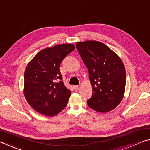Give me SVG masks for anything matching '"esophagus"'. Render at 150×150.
<instances>
[{
    "label": "esophagus",
    "instance_id": "1",
    "mask_svg": "<svg viewBox=\"0 0 150 150\" xmlns=\"http://www.w3.org/2000/svg\"><path fill=\"white\" fill-rule=\"evenodd\" d=\"M80 88L79 85H75V86H73V89H74L75 91H77L78 89H79Z\"/></svg>",
    "mask_w": 150,
    "mask_h": 150
}]
</instances>
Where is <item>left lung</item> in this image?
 <instances>
[{
    "instance_id": "obj_1",
    "label": "left lung",
    "mask_w": 150,
    "mask_h": 150,
    "mask_svg": "<svg viewBox=\"0 0 150 150\" xmlns=\"http://www.w3.org/2000/svg\"><path fill=\"white\" fill-rule=\"evenodd\" d=\"M76 47L89 70L93 92L88 105L100 113L113 110L124 96L126 73L122 59L99 41L78 42Z\"/></svg>"
}]
</instances>
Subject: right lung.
I'll return each instance as SVG.
<instances>
[{
    "instance_id": "right-lung-1",
    "label": "right lung",
    "mask_w": 150,
    "mask_h": 150,
    "mask_svg": "<svg viewBox=\"0 0 150 150\" xmlns=\"http://www.w3.org/2000/svg\"><path fill=\"white\" fill-rule=\"evenodd\" d=\"M73 44H61L39 51L28 63L24 75V95L37 112L47 116L60 113L71 91L62 81L60 64L75 49Z\"/></svg>"
}]
</instances>
